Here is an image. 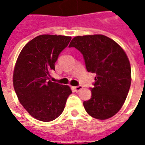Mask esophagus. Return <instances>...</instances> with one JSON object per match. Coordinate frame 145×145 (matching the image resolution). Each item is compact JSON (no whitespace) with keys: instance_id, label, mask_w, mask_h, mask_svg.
I'll return each mask as SVG.
<instances>
[{"instance_id":"34e87169","label":"esophagus","mask_w":145,"mask_h":145,"mask_svg":"<svg viewBox=\"0 0 145 145\" xmlns=\"http://www.w3.org/2000/svg\"><path fill=\"white\" fill-rule=\"evenodd\" d=\"M73 89H74L75 92H79V91H80L83 89V86H74L73 87Z\"/></svg>"}]
</instances>
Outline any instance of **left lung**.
<instances>
[{"label":"left lung","instance_id":"1","mask_svg":"<svg viewBox=\"0 0 145 145\" xmlns=\"http://www.w3.org/2000/svg\"><path fill=\"white\" fill-rule=\"evenodd\" d=\"M69 47L79 50L87 71L95 74L91 99L84 102L86 111L102 120L114 116L123 105L132 81L130 63L125 51L102 35L74 37Z\"/></svg>","mask_w":145,"mask_h":145}]
</instances>
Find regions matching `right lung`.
I'll return each mask as SVG.
<instances>
[{"mask_svg":"<svg viewBox=\"0 0 145 145\" xmlns=\"http://www.w3.org/2000/svg\"><path fill=\"white\" fill-rule=\"evenodd\" d=\"M71 39L62 35H39L24 46L16 60L12 77L15 92L23 108L40 121L56 119L72 93L70 86L50 80L59 55Z\"/></svg>","mask_w":145,"mask_h":145,"instance_id":"right-lung-1","label":"right lung"}]
</instances>
